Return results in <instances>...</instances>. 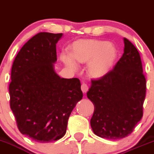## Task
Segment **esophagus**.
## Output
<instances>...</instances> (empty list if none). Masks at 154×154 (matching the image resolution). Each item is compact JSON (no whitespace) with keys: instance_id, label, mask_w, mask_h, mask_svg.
<instances>
[{"instance_id":"esophagus-1","label":"esophagus","mask_w":154,"mask_h":154,"mask_svg":"<svg viewBox=\"0 0 154 154\" xmlns=\"http://www.w3.org/2000/svg\"><path fill=\"white\" fill-rule=\"evenodd\" d=\"M88 89L89 87L87 84H85V83H83V84H82L81 90L82 91H83V93H87V92L88 91Z\"/></svg>"}]
</instances>
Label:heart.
<instances>
[{
    "label": "heart",
    "instance_id": "heart-1",
    "mask_svg": "<svg viewBox=\"0 0 154 154\" xmlns=\"http://www.w3.org/2000/svg\"><path fill=\"white\" fill-rule=\"evenodd\" d=\"M70 55L75 61L80 64L89 63L87 68L89 74L95 78H101L112 67L117 52L114 45L108 42L84 39L73 43ZM72 60L67 54L61 55V60L69 67L76 69L77 64Z\"/></svg>",
    "mask_w": 154,
    "mask_h": 154
}]
</instances>
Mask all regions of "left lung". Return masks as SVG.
Masks as SVG:
<instances>
[{"label":"left lung","instance_id":"obj_1","mask_svg":"<svg viewBox=\"0 0 154 154\" xmlns=\"http://www.w3.org/2000/svg\"><path fill=\"white\" fill-rule=\"evenodd\" d=\"M124 42V54L114 68L101 78L92 79L87 93L94 105L92 129L109 140L128 136L143 113L146 84L140 56L128 39Z\"/></svg>","mask_w":154,"mask_h":154}]
</instances>
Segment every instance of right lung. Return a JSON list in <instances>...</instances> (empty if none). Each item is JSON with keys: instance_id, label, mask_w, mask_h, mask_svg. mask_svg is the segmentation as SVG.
Instances as JSON below:
<instances>
[{"instance_id": "right-lung-1", "label": "right lung", "mask_w": 154, "mask_h": 154, "mask_svg": "<svg viewBox=\"0 0 154 154\" xmlns=\"http://www.w3.org/2000/svg\"><path fill=\"white\" fill-rule=\"evenodd\" d=\"M62 33L39 32L16 56L9 85L10 106L19 131L48 143L65 134L67 122L83 93L78 78H61L54 70L56 43Z\"/></svg>"}]
</instances>
